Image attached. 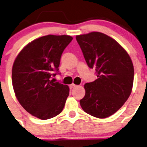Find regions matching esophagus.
Here are the masks:
<instances>
[{
	"mask_svg": "<svg viewBox=\"0 0 147 147\" xmlns=\"http://www.w3.org/2000/svg\"><path fill=\"white\" fill-rule=\"evenodd\" d=\"M76 86H77V85H76V84H70V85H69V87H70V89L75 88V87H76Z\"/></svg>",
	"mask_w": 147,
	"mask_h": 147,
	"instance_id": "obj_1",
	"label": "esophagus"
}]
</instances>
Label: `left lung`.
Listing matches in <instances>:
<instances>
[{"mask_svg": "<svg viewBox=\"0 0 147 147\" xmlns=\"http://www.w3.org/2000/svg\"><path fill=\"white\" fill-rule=\"evenodd\" d=\"M84 59L94 68L97 78L84 84L85 96L80 101L84 112L106 118L117 112L132 92L134 67L130 57L111 37L98 32L76 36Z\"/></svg>", "mask_w": 147, "mask_h": 147, "instance_id": "1", "label": "left lung"}]
</instances>
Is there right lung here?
Here are the masks:
<instances>
[{"mask_svg":"<svg viewBox=\"0 0 147 147\" xmlns=\"http://www.w3.org/2000/svg\"><path fill=\"white\" fill-rule=\"evenodd\" d=\"M72 40L68 35H47L23 48L14 61L12 82L21 106L31 115L47 120L61 113L69 86L55 82L61 55Z\"/></svg>","mask_w":147,"mask_h":147,"instance_id":"obj_1","label":"right lung"}]
</instances>
